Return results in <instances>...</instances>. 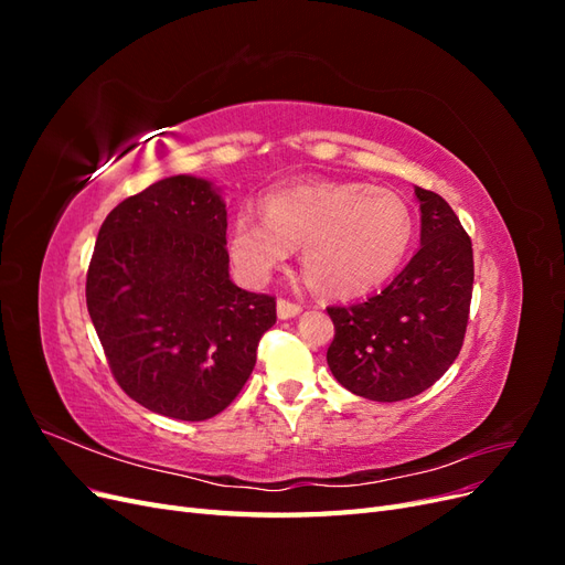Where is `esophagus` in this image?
<instances>
[{"mask_svg": "<svg viewBox=\"0 0 565 565\" xmlns=\"http://www.w3.org/2000/svg\"><path fill=\"white\" fill-rule=\"evenodd\" d=\"M301 309H303L301 303H295V301H289V299H278V318H282V320L299 316Z\"/></svg>", "mask_w": 565, "mask_h": 565, "instance_id": "34e87169", "label": "esophagus"}]
</instances>
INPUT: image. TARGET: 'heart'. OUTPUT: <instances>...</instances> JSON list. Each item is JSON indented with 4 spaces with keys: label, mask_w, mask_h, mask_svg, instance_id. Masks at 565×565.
I'll return each mask as SVG.
<instances>
[{
    "label": "heart",
    "mask_w": 565,
    "mask_h": 565,
    "mask_svg": "<svg viewBox=\"0 0 565 565\" xmlns=\"http://www.w3.org/2000/svg\"><path fill=\"white\" fill-rule=\"evenodd\" d=\"M415 241V214L370 183H301L264 198V216L237 212L228 252L252 282L266 280L289 247H301L303 276L330 297H353L393 276Z\"/></svg>",
    "instance_id": "heart-1"
}]
</instances>
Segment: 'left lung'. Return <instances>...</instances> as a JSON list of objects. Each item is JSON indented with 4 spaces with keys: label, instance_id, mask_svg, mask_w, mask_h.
<instances>
[{
    "label": "left lung",
    "instance_id": "left-lung-1",
    "mask_svg": "<svg viewBox=\"0 0 565 565\" xmlns=\"http://www.w3.org/2000/svg\"><path fill=\"white\" fill-rule=\"evenodd\" d=\"M422 247L380 295L328 306V365L355 396L380 403L434 386L459 355L473 292L471 237L438 193L415 188Z\"/></svg>",
    "mask_w": 565,
    "mask_h": 565
}]
</instances>
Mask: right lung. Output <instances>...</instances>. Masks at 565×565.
I'll return each mask as SVG.
<instances>
[{"label": "right lung", "instance_id": "1", "mask_svg": "<svg viewBox=\"0 0 565 565\" xmlns=\"http://www.w3.org/2000/svg\"><path fill=\"white\" fill-rule=\"evenodd\" d=\"M226 226L212 183L179 174L119 202L98 231L87 309L115 382L158 415L226 409L276 324V297L228 278Z\"/></svg>", "mask_w": 565, "mask_h": 565}]
</instances>
